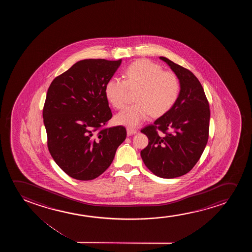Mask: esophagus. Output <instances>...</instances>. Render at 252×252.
I'll use <instances>...</instances> for the list:
<instances>
[{"instance_id": "1", "label": "esophagus", "mask_w": 252, "mask_h": 252, "mask_svg": "<svg viewBox=\"0 0 252 252\" xmlns=\"http://www.w3.org/2000/svg\"><path fill=\"white\" fill-rule=\"evenodd\" d=\"M126 131H127L128 136H131V135H133L135 134V133H137V130L131 127H127V129H126Z\"/></svg>"}]
</instances>
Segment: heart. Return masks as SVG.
<instances>
[{
  "label": "heart",
  "mask_w": 252,
  "mask_h": 252,
  "mask_svg": "<svg viewBox=\"0 0 252 252\" xmlns=\"http://www.w3.org/2000/svg\"><path fill=\"white\" fill-rule=\"evenodd\" d=\"M124 80L113 77L105 85V95L116 109L126 105L128 90L138 91L135 94L137 103L121 111L115 116L119 125L136 127L151 115L160 117L172 108L179 97V79L170 71L146 59L138 60L124 71Z\"/></svg>",
  "instance_id": "1"
}]
</instances>
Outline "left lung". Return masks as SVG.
<instances>
[{
    "mask_svg": "<svg viewBox=\"0 0 252 252\" xmlns=\"http://www.w3.org/2000/svg\"><path fill=\"white\" fill-rule=\"evenodd\" d=\"M160 59L178 77L181 90L175 106L154 124L142 129L149 144L140 154L154 175L169 179L189 172L202 155L208 140L210 108L193 73L164 57Z\"/></svg>",
    "mask_w": 252,
    "mask_h": 252,
    "instance_id": "left-lung-1",
    "label": "left lung"
}]
</instances>
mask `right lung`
<instances>
[{"instance_id":"1","label":"right lung","mask_w":252,"mask_h":252,"mask_svg":"<svg viewBox=\"0 0 252 252\" xmlns=\"http://www.w3.org/2000/svg\"><path fill=\"white\" fill-rule=\"evenodd\" d=\"M121 59H84L49 87L43 118L47 146L56 163L74 179L90 181L110 166L126 138L122 126L106 128L113 114L105 85Z\"/></svg>"}]
</instances>
